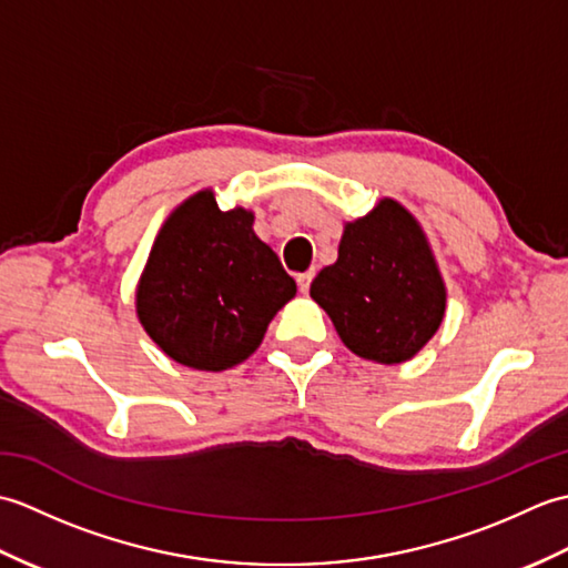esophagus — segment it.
I'll list each match as a JSON object with an SVG mask.
<instances>
[{
  "mask_svg": "<svg viewBox=\"0 0 568 568\" xmlns=\"http://www.w3.org/2000/svg\"><path fill=\"white\" fill-rule=\"evenodd\" d=\"M312 277H315V268H310V271H305V273H297V287H300V291H303V293L310 291Z\"/></svg>",
  "mask_w": 568,
  "mask_h": 568,
  "instance_id": "34e87169",
  "label": "esophagus"
}]
</instances>
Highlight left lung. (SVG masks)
<instances>
[{"label": "left lung", "mask_w": 568, "mask_h": 568, "mask_svg": "<svg viewBox=\"0 0 568 568\" xmlns=\"http://www.w3.org/2000/svg\"><path fill=\"white\" fill-rule=\"evenodd\" d=\"M310 295L342 342L378 364L413 358L439 329L446 305L425 234L393 200L346 224L339 258L317 273Z\"/></svg>", "instance_id": "8db88e82"}]
</instances>
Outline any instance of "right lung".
<instances>
[{
    "label": "right lung",
    "mask_w": 568,
    "mask_h": 568,
    "mask_svg": "<svg viewBox=\"0 0 568 568\" xmlns=\"http://www.w3.org/2000/svg\"><path fill=\"white\" fill-rule=\"evenodd\" d=\"M251 226V212H222L204 190L180 204L155 239L136 310L143 329L178 364H241L295 295V281Z\"/></svg>",
    "instance_id": "add662e5"
}]
</instances>
